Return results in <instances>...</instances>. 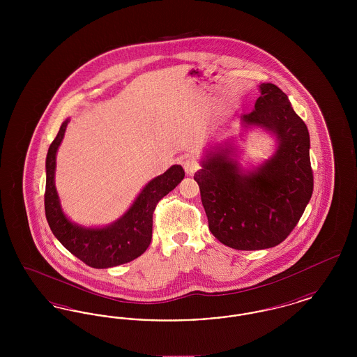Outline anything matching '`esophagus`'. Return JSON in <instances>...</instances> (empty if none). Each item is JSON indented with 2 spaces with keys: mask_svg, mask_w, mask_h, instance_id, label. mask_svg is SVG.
Instances as JSON below:
<instances>
[{
  "mask_svg": "<svg viewBox=\"0 0 357 357\" xmlns=\"http://www.w3.org/2000/svg\"><path fill=\"white\" fill-rule=\"evenodd\" d=\"M183 169L186 171L187 175H192L195 171L199 169V166H198V163L194 159L188 158V159L183 160Z\"/></svg>",
  "mask_w": 357,
  "mask_h": 357,
  "instance_id": "1",
  "label": "esophagus"
}]
</instances>
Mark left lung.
I'll return each mask as SVG.
<instances>
[{"mask_svg":"<svg viewBox=\"0 0 357 357\" xmlns=\"http://www.w3.org/2000/svg\"><path fill=\"white\" fill-rule=\"evenodd\" d=\"M255 109L241 119L277 137V150L259 167L243 171L230 147H215L194 179L213 236L237 250H261L281 243L304 214L313 192L310 139L288 96L272 83L259 85Z\"/></svg>","mask_w":357,"mask_h":357,"instance_id":"obj_1","label":"left lung"}]
</instances>
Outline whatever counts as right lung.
I'll use <instances>...</instances> for the list:
<instances>
[{
	"instance_id": "1",
	"label": "right lung",
	"mask_w": 357,
	"mask_h": 357,
	"mask_svg": "<svg viewBox=\"0 0 357 357\" xmlns=\"http://www.w3.org/2000/svg\"><path fill=\"white\" fill-rule=\"evenodd\" d=\"M69 119L66 120L47 155L45 185V215L52 233L75 257L95 269L112 268L127 264L143 255L153 238V214L158 202L185 178V170L179 165L171 166L165 174L153 178L135 202L118 221L105 227H83L69 221L63 213L54 186L56 153L64 137Z\"/></svg>"
}]
</instances>
